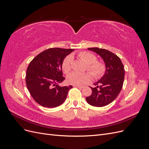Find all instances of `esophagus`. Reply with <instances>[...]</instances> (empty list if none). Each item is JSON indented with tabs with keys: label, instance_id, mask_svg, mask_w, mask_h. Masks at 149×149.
<instances>
[{
	"label": "esophagus",
	"instance_id": "obj_1",
	"mask_svg": "<svg viewBox=\"0 0 149 149\" xmlns=\"http://www.w3.org/2000/svg\"><path fill=\"white\" fill-rule=\"evenodd\" d=\"M74 87H76L78 88H84L85 86H74Z\"/></svg>",
	"mask_w": 149,
	"mask_h": 149
}]
</instances>
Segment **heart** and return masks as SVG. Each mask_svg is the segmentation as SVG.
I'll return each instance as SVG.
<instances>
[{
    "instance_id": "b5f03b06",
    "label": "heart",
    "mask_w": 149,
    "mask_h": 149,
    "mask_svg": "<svg viewBox=\"0 0 149 149\" xmlns=\"http://www.w3.org/2000/svg\"><path fill=\"white\" fill-rule=\"evenodd\" d=\"M78 56L85 63H86V70L94 78L99 79L104 75L106 71L105 65L102 62L97 61L96 56L93 53L83 52L78 54ZM73 57L71 55L67 56L62 63V70L65 73H67L71 68V63ZM91 76L89 73H79L71 72L67 76L66 81L70 84L74 86H81L88 83L91 81Z\"/></svg>"
}]
</instances>
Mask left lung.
<instances>
[{
	"label": "left lung",
	"instance_id": "1",
	"mask_svg": "<svg viewBox=\"0 0 149 149\" xmlns=\"http://www.w3.org/2000/svg\"><path fill=\"white\" fill-rule=\"evenodd\" d=\"M88 49L102 58L106 71L102 77L94 84L95 87L91 88L92 94L86 97V100L93 106L103 107L109 104L120 93L124 79V67L118 56L106 49L97 47Z\"/></svg>",
	"mask_w": 149,
	"mask_h": 149
}]
</instances>
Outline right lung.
I'll return each instance as SVG.
<instances>
[{
  "label": "right lung",
  "instance_id": "1",
  "mask_svg": "<svg viewBox=\"0 0 149 149\" xmlns=\"http://www.w3.org/2000/svg\"><path fill=\"white\" fill-rule=\"evenodd\" d=\"M73 51L74 49L49 48L39 53L30 63L26 73V87L40 106L55 107L65 101L73 86H59L65 79L63 76L62 63Z\"/></svg>",
  "mask_w": 149,
  "mask_h": 149
}]
</instances>
